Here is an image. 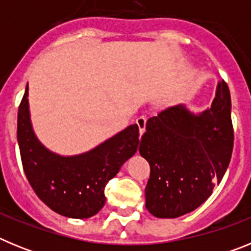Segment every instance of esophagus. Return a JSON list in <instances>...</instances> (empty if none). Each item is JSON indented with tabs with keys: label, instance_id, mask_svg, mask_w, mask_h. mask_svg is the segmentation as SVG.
Segmentation results:
<instances>
[{
	"label": "esophagus",
	"instance_id": "obj_1",
	"mask_svg": "<svg viewBox=\"0 0 251 251\" xmlns=\"http://www.w3.org/2000/svg\"><path fill=\"white\" fill-rule=\"evenodd\" d=\"M137 126H138L139 128V134H143L146 130V123H147V119H146V117H143V115H141V117H138L136 121Z\"/></svg>",
	"mask_w": 251,
	"mask_h": 251
}]
</instances>
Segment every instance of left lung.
Here are the masks:
<instances>
[{"label":"left lung","mask_w":251,"mask_h":251,"mask_svg":"<svg viewBox=\"0 0 251 251\" xmlns=\"http://www.w3.org/2000/svg\"><path fill=\"white\" fill-rule=\"evenodd\" d=\"M232 147L231 98L224 80L211 108L201 114L176 105L148 119L139 146L151 167L148 211L159 219H175L202 205L223 179Z\"/></svg>","instance_id":"obj_1"}]
</instances>
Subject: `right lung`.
I'll return each instance as SVG.
<instances>
[{"instance_id": "obj_1", "label": "right lung", "mask_w": 251, "mask_h": 251, "mask_svg": "<svg viewBox=\"0 0 251 251\" xmlns=\"http://www.w3.org/2000/svg\"><path fill=\"white\" fill-rule=\"evenodd\" d=\"M28 86L19 106L17 142L31 187L45 205L73 219H88L105 203L104 188L139 146V128L132 124L89 152L63 157L46 150L35 136L28 112Z\"/></svg>"}]
</instances>
